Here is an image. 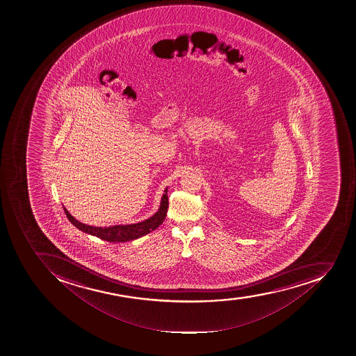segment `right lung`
Wrapping results in <instances>:
<instances>
[{
	"mask_svg": "<svg viewBox=\"0 0 356 356\" xmlns=\"http://www.w3.org/2000/svg\"><path fill=\"white\" fill-rule=\"evenodd\" d=\"M164 192L159 211L146 220L138 223H133V225H118V226L104 227V228L88 226L86 223L76 220L66 210V208H64V211L67 216L68 220L71 221L74 226L76 227L77 229H80L81 232H86L88 235L95 236V237H99V238L109 241V243H124V241L140 238L143 236L147 235L149 232L155 230L159 225H162L163 221L165 220V217H166V213H168V188H165Z\"/></svg>",
	"mask_w": 356,
	"mask_h": 356,
	"instance_id": "obj_1",
	"label": "right lung"
}]
</instances>
